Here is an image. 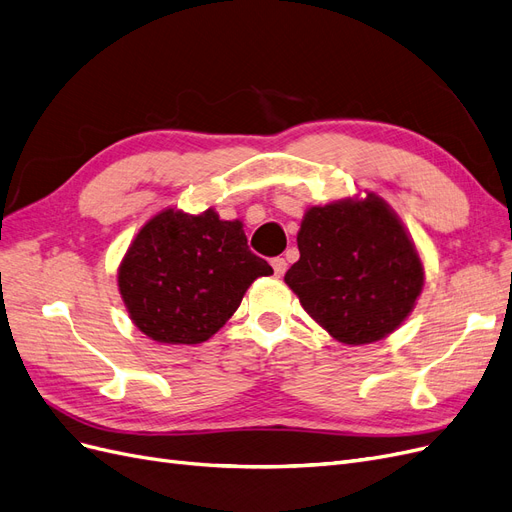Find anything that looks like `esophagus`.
I'll use <instances>...</instances> for the list:
<instances>
[{
	"mask_svg": "<svg viewBox=\"0 0 512 512\" xmlns=\"http://www.w3.org/2000/svg\"><path fill=\"white\" fill-rule=\"evenodd\" d=\"M271 267H273V271H275L277 277H282V275L286 273V269H288V262H286L282 256H277V258L271 260Z\"/></svg>",
	"mask_w": 512,
	"mask_h": 512,
	"instance_id": "obj_1",
	"label": "esophagus"
}]
</instances>
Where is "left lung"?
<instances>
[{
	"label": "left lung",
	"instance_id": "8db88e82",
	"mask_svg": "<svg viewBox=\"0 0 512 512\" xmlns=\"http://www.w3.org/2000/svg\"><path fill=\"white\" fill-rule=\"evenodd\" d=\"M297 243L301 258L284 282L337 342L384 339L421 297L423 260L399 215L374 192L309 207Z\"/></svg>",
	"mask_w": 512,
	"mask_h": 512
}]
</instances>
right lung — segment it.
<instances>
[{
	"mask_svg": "<svg viewBox=\"0 0 512 512\" xmlns=\"http://www.w3.org/2000/svg\"><path fill=\"white\" fill-rule=\"evenodd\" d=\"M271 273L250 252L239 220H220L215 209H164L130 243L117 286L138 331L153 342L190 346L218 333L245 290Z\"/></svg>",
	"mask_w": 512,
	"mask_h": 512,
	"instance_id": "obj_1",
	"label": "right lung"
}]
</instances>
